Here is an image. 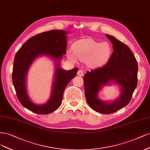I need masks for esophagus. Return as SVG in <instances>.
<instances>
[{
	"label": "esophagus",
	"instance_id": "esophagus-1",
	"mask_svg": "<svg viewBox=\"0 0 150 150\" xmlns=\"http://www.w3.org/2000/svg\"><path fill=\"white\" fill-rule=\"evenodd\" d=\"M77 75H78L79 76H83V70H79V71H78V72H77Z\"/></svg>",
	"mask_w": 150,
	"mask_h": 150
}]
</instances>
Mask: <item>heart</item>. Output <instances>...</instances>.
I'll use <instances>...</instances> for the list:
<instances>
[{
  "label": "heart",
  "mask_w": 150,
  "mask_h": 150,
  "mask_svg": "<svg viewBox=\"0 0 150 150\" xmlns=\"http://www.w3.org/2000/svg\"><path fill=\"white\" fill-rule=\"evenodd\" d=\"M72 51L67 52V57L72 62L78 59L86 62L90 68H99L105 65L112 55V45L108 42H98L91 38H85L76 42L72 47Z\"/></svg>",
  "instance_id": "obj_1"
}]
</instances>
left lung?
Returning <instances> with one entry per match:
<instances>
[{"label":"left lung","instance_id":"obj_1","mask_svg":"<svg viewBox=\"0 0 150 150\" xmlns=\"http://www.w3.org/2000/svg\"><path fill=\"white\" fill-rule=\"evenodd\" d=\"M113 44V52L110 59L101 68L87 71L84 75V88L86 101L95 112L110 114L127 105L138 83L137 62L129 48L113 36L106 34ZM113 83L120 88V96L111 102L98 97L99 91L105 86Z\"/></svg>","mask_w":150,"mask_h":150}]
</instances>
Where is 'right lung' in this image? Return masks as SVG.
Returning <instances> with one entry per match:
<instances>
[{
    "mask_svg": "<svg viewBox=\"0 0 150 150\" xmlns=\"http://www.w3.org/2000/svg\"><path fill=\"white\" fill-rule=\"evenodd\" d=\"M67 31L53 30L31 37L23 43L14 58L12 82L21 103L32 112L49 114L59 108L65 88L78 71V68L65 70L60 67V62L66 54ZM46 56L55 63V73L50 99L38 105L30 100L26 90V76L31 65L38 57Z\"/></svg>",
    "mask_w": 150,
    "mask_h": 150,
    "instance_id": "1",
    "label": "right lung"
}]
</instances>
